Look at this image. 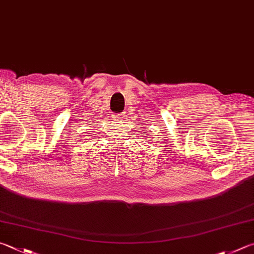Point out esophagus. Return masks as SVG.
<instances>
[{
  "instance_id": "34e87169",
  "label": "esophagus",
  "mask_w": 254,
  "mask_h": 254,
  "mask_svg": "<svg viewBox=\"0 0 254 254\" xmlns=\"http://www.w3.org/2000/svg\"><path fill=\"white\" fill-rule=\"evenodd\" d=\"M126 113H120V114H115L114 115V118H115V120H118V121H123L124 119H126Z\"/></svg>"
}]
</instances>
